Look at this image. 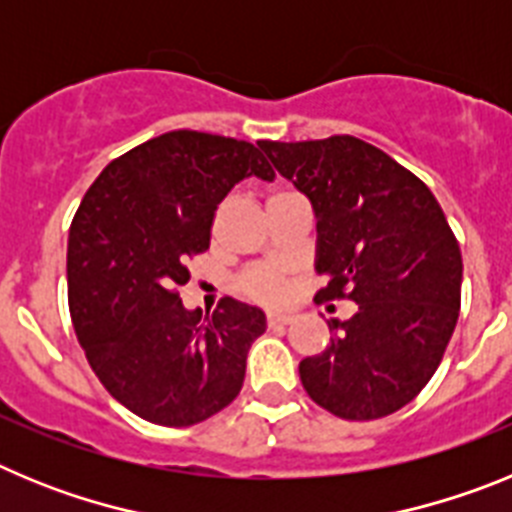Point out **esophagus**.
I'll return each instance as SVG.
<instances>
[{"label": "esophagus", "mask_w": 512, "mask_h": 512, "mask_svg": "<svg viewBox=\"0 0 512 512\" xmlns=\"http://www.w3.org/2000/svg\"><path fill=\"white\" fill-rule=\"evenodd\" d=\"M295 320V315H282V312H269V318H266V323H269V328H284V325H289Z\"/></svg>", "instance_id": "1"}]
</instances>
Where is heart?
<instances>
[{
	"label": "heart",
	"instance_id": "obj_1",
	"mask_svg": "<svg viewBox=\"0 0 512 512\" xmlns=\"http://www.w3.org/2000/svg\"><path fill=\"white\" fill-rule=\"evenodd\" d=\"M241 292L251 300L266 302V305H279L287 300L289 284L282 271L274 266H253L241 277Z\"/></svg>",
	"mask_w": 512,
	"mask_h": 512
}]
</instances>
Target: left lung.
<instances>
[{"mask_svg":"<svg viewBox=\"0 0 512 512\" xmlns=\"http://www.w3.org/2000/svg\"><path fill=\"white\" fill-rule=\"evenodd\" d=\"M266 156L318 217L315 300H354L330 320V346L300 361L320 408L377 420L405 408L436 374L459 320L461 251L433 192L413 171L354 135L277 143Z\"/></svg>","mask_w":512,"mask_h":512,"instance_id":"1","label":"left lung"}]
</instances>
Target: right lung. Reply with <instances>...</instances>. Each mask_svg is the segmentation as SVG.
<instances>
[{"mask_svg": "<svg viewBox=\"0 0 512 512\" xmlns=\"http://www.w3.org/2000/svg\"><path fill=\"white\" fill-rule=\"evenodd\" d=\"M246 176L274 179L253 143L171 130L104 166L69 230V310L94 374L130 413L184 428L238 397L259 307L187 310V261L210 248L217 205Z\"/></svg>", "mask_w": 512, "mask_h": 512, "instance_id": "right-lung-1", "label": "right lung"}]
</instances>
